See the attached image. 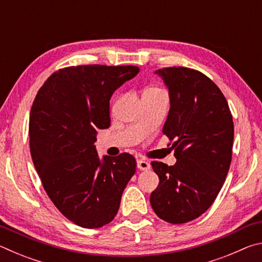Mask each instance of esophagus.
I'll return each mask as SVG.
<instances>
[{
	"label": "esophagus",
	"mask_w": 262,
	"mask_h": 262,
	"mask_svg": "<svg viewBox=\"0 0 262 262\" xmlns=\"http://www.w3.org/2000/svg\"><path fill=\"white\" fill-rule=\"evenodd\" d=\"M137 167L142 171H147L150 168V163L147 161H143V159H139V161H137Z\"/></svg>",
	"instance_id": "1"
}]
</instances>
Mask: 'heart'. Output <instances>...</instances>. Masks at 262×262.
Instances as JSON below:
<instances>
[{"label":"heart","instance_id":"1","mask_svg":"<svg viewBox=\"0 0 262 262\" xmlns=\"http://www.w3.org/2000/svg\"><path fill=\"white\" fill-rule=\"evenodd\" d=\"M156 91H161V90L157 88H150V89H148V90H145V92H156Z\"/></svg>","mask_w":262,"mask_h":262}]
</instances>
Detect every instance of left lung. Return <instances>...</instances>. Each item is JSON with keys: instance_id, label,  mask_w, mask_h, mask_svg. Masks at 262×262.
<instances>
[{"instance_id": "left-lung-1", "label": "left lung", "mask_w": 262, "mask_h": 262, "mask_svg": "<svg viewBox=\"0 0 262 262\" xmlns=\"http://www.w3.org/2000/svg\"><path fill=\"white\" fill-rule=\"evenodd\" d=\"M170 96L163 134L173 141L177 162H151L159 184L150 195L156 215L172 224L201 216L219 195L232 157L233 121L219 86L198 70L170 67L155 72Z\"/></svg>"}]
</instances>
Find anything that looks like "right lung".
Wrapping results in <instances>:
<instances>
[{"label":"right lung","instance_id":"obj_1","mask_svg":"<svg viewBox=\"0 0 262 262\" xmlns=\"http://www.w3.org/2000/svg\"><path fill=\"white\" fill-rule=\"evenodd\" d=\"M134 66L90 64L52 74L30 113V150L52 202L78 227L97 229L112 222L136 161L123 152L100 159L97 130L111 125L110 99L139 74Z\"/></svg>","mask_w":262,"mask_h":262}]
</instances>
